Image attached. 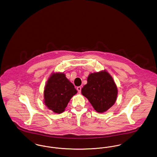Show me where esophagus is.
Here are the masks:
<instances>
[{"label":"esophagus","mask_w":157,"mask_h":157,"mask_svg":"<svg viewBox=\"0 0 157 157\" xmlns=\"http://www.w3.org/2000/svg\"><path fill=\"white\" fill-rule=\"evenodd\" d=\"M77 90H78V93H79V94H80V93H81V86H78V87H77Z\"/></svg>","instance_id":"obj_1"}]
</instances>
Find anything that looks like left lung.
I'll list each match as a JSON object with an SVG mask.
<instances>
[{"mask_svg":"<svg viewBox=\"0 0 157 157\" xmlns=\"http://www.w3.org/2000/svg\"><path fill=\"white\" fill-rule=\"evenodd\" d=\"M81 93L97 112L103 113L115 103L118 89L111 75L104 70L90 74Z\"/></svg>","mask_w":157,"mask_h":157,"instance_id":"left-lung-1","label":"left lung"}]
</instances>
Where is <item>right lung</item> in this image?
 <instances>
[{"label":"right lung","mask_w":157,"mask_h":157,"mask_svg":"<svg viewBox=\"0 0 157 157\" xmlns=\"http://www.w3.org/2000/svg\"><path fill=\"white\" fill-rule=\"evenodd\" d=\"M76 93L74 85L67 79L65 74L53 72L44 88V103L49 109L61 113Z\"/></svg>","instance_id":"right-lung-1"}]
</instances>
